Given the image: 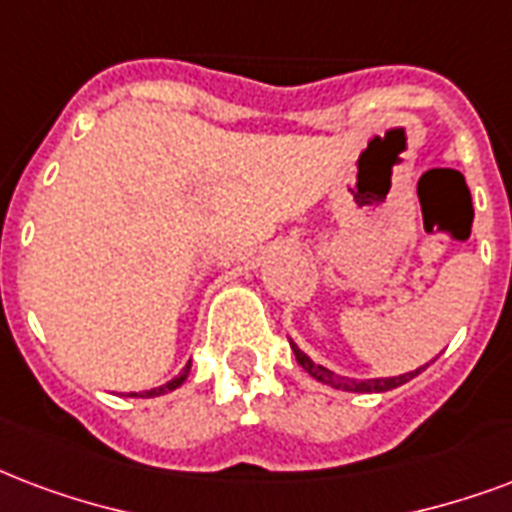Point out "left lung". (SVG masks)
<instances>
[{"instance_id": "8db88e82", "label": "left lung", "mask_w": 512, "mask_h": 512, "mask_svg": "<svg viewBox=\"0 0 512 512\" xmlns=\"http://www.w3.org/2000/svg\"><path fill=\"white\" fill-rule=\"evenodd\" d=\"M292 351H295V360L303 370H306L308 376L317 378L319 384L333 386V389H341V392H357V395H373V392H389V389H397V386H403L405 381H411L421 373V370H427V365H421V368L411 370V373H400V376H389V378H349V376H338L333 370H327L325 365H319L308 357L306 351L300 349L298 343L290 341Z\"/></svg>"}]
</instances>
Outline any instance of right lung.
Wrapping results in <instances>:
<instances>
[{"mask_svg": "<svg viewBox=\"0 0 512 512\" xmlns=\"http://www.w3.org/2000/svg\"><path fill=\"white\" fill-rule=\"evenodd\" d=\"M187 373H190V362H187V368L182 370V373H179L177 378H171V381H166V384H163V386H155V389H147V392H139V395H136V392H134V395H131V397H161V395H166V392H174L177 386L185 384Z\"/></svg>", "mask_w": 512, "mask_h": 512, "instance_id": "obj_1", "label": "right lung"}]
</instances>
